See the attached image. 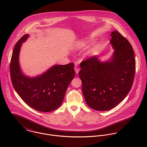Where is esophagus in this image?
<instances>
[{"label": "esophagus", "instance_id": "34e87169", "mask_svg": "<svg viewBox=\"0 0 147 147\" xmlns=\"http://www.w3.org/2000/svg\"><path fill=\"white\" fill-rule=\"evenodd\" d=\"M79 70H80L79 68V67H78L77 66H76V67H75V73H76V74H78L79 73Z\"/></svg>", "mask_w": 147, "mask_h": 147}]
</instances>
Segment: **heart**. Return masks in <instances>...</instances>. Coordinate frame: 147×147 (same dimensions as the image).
<instances>
[{"instance_id": "obj_1", "label": "heart", "mask_w": 147, "mask_h": 147, "mask_svg": "<svg viewBox=\"0 0 147 147\" xmlns=\"http://www.w3.org/2000/svg\"><path fill=\"white\" fill-rule=\"evenodd\" d=\"M91 42V41L90 40L88 39H84L83 40H82V41L79 42V45L78 46L79 48L80 47H83L85 46H88V45H89Z\"/></svg>"}]
</instances>
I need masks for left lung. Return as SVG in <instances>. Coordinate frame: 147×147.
<instances>
[{
    "mask_svg": "<svg viewBox=\"0 0 147 147\" xmlns=\"http://www.w3.org/2000/svg\"><path fill=\"white\" fill-rule=\"evenodd\" d=\"M111 57L101 62L97 55L80 64L79 72L85 102L98 111L109 110L119 104L131 90L135 74L132 47L118 31L111 32Z\"/></svg>",
    "mask_w": 147,
    "mask_h": 147,
    "instance_id": "8db88e82",
    "label": "left lung"
}]
</instances>
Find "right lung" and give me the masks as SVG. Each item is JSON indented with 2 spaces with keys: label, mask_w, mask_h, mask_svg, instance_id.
Instances as JSON below:
<instances>
[{
  "label": "right lung",
  "mask_w": 147,
  "mask_h": 147,
  "mask_svg": "<svg viewBox=\"0 0 147 147\" xmlns=\"http://www.w3.org/2000/svg\"><path fill=\"white\" fill-rule=\"evenodd\" d=\"M29 36L28 34L24 35L15 46L10 63L11 81L27 105L39 111L50 112L62 104L67 88L75 75L74 64L54 65L36 77L25 75L20 68L19 55L22 43Z\"/></svg>",
  "instance_id": "obj_1"
}]
</instances>
